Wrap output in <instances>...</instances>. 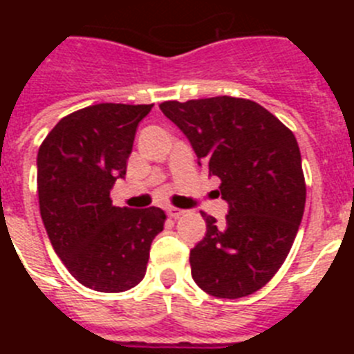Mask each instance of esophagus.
Instances as JSON below:
<instances>
[{"mask_svg": "<svg viewBox=\"0 0 354 354\" xmlns=\"http://www.w3.org/2000/svg\"><path fill=\"white\" fill-rule=\"evenodd\" d=\"M167 212L170 218H179V216H183L186 211H183V209H177V207H168Z\"/></svg>", "mask_w": 354, "mask_h": 354, "instance_id": "1", "label": "esophagus"}]
</instances>
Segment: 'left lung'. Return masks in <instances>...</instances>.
Masks as SVG:
<instances>
[{
	"mask_svg": "<svg viewBox=\"0 0 354 354\" xmlns=\"http://www.w3.org/2000/svg\"><path fill=\"white\" fill-rule=\"evenodd\" d=\"M187 136L228 202L223 225L202 212L207 234L189 253L196 286L216 298L257 292L287 259L305 211L301 154L292 131L257 102L209 97L159 104Z\"/></svg>",
	"mask_w": 354,
	"mask_h": 354,
	"instance_id": "1",
	"label": "left lung"
}]
</instances>
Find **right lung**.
Listing matches in <instances>:
<instances>
[{
  "label": "right lung",
  "mask_w": 354,
  "mask_h": 354,
  "mask_svg": "<svg viewBox=\"0 0 354 354\" xmlns=\"http://www.w3.org/2000/svg\"><path fill=\"white\" fill-rule=\"evenodd\" d=\"M154 104L102 102L62 118L37 156L44 227L68 273L88 289L124 292L145 277L152 239L165 227L159 207H115L140 122Z\"/></svg>",
  "instance_id": "obj_1"
}]
</instances>
